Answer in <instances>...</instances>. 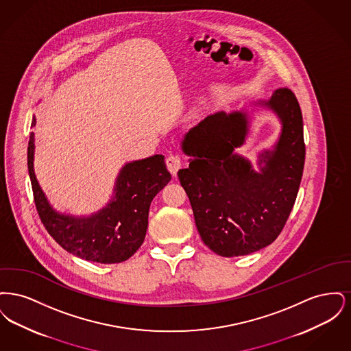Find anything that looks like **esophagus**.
Wrapping results in <instances>:
<instances>
[{
	"label": "esophagus",
	"instance_id": "esophagus-1",
	"mask_svg": "<svg viewBox=\"0 0 351 351\" xmlns=\"http://www.w3.org/2000/svg\"><path fill=\"white\" fill-rule=\"evenodd\" d=\"M166 166H167L168 171L175 176L179 171V168L182 167V160L178 155H168L166 159Z\"/></svg>",
	"mask_w": 351,
	"mask_h": 351
}]
</instances>
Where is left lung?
<instances>
[{"mask_svg": "<svg viewBox=\"0 0 351 351\" xmlns=\"http://www.w3.org/2000/svg\"><path fill=\"white\" fill-rule=\"evenodd\" d=\"M272 111L282 130L271 149L258 154V171L234 152L250 133L254 106ZM230 113L204 118L184 135L189 167L178 176L204 243L221 256L249 255L271 245L289 217L300 186L305 145L300 106L292 90L276 89Z\"/></svg>", "mask_w": 351, "mask_h": 351, "instance_id": "left-lung-1", "label": "left lung"}]
</instances>
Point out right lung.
I'll use <instances>...</instances> for the list:
<instances>
[{
	"label": "right lung",
	"mask_w": 351,
	"mask_h": 351,
	"mask_svg": "<svg viewBox=\"0 0 351 351\" xmlns=\"http://www.w3.org/2000/svg\"><path fill=\"white\" fill-rule=\"evenodd\" d=\"M36 118L33 117L32 126ZM35 135L30 134L27 168L38 215L51 237L69 254L101 265L121 263L145 241L152 199L171 180L160 154L126 163L119 169L112 199L89 216L58 212L38 183L34 169Z\"/></svg>",
	"instance_id": "add662e5"
}]
</instances>
